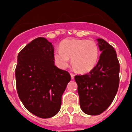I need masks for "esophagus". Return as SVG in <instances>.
<instances>
[{"label":"esophagus","mask_w":132,"mask_h":132,"mask_svg":"<svg viewBox=\"0 0 132 132\" xmlns=\"http://www.w3.org/2000/svg\"><path fill=\"white\" fill-rule=\"evenodd\" d=\"M70 76H71V79H73L75 78V74H73L72 72L70 73Z\"/></svg>","instance_id":"34e87169"}]
</instances>
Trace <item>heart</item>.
Returning a JSON list of instances; mask_svg holds the SVG:
<instances>
[{
  "label": "heart",
  "instance_id": "obj_1",
  "mask_svg": "<svg viewBox=\"0 0 132 132\" xmlns=\"http://www.w3.org/2000/svg\"><path fill=\"white\" fill-rule=\"evenodd\" d=\"M77 70L87 72L96 66L99 49L96 42L86 39H66L60 43V49L54 52L53 58L59 67L66 68L70 58Z\"/></svg>",
  "mask_w": 132,
  "mask_h": 132
}]
</instances>
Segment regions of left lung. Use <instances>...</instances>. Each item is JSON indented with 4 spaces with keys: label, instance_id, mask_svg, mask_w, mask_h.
<instances>
[{
    "label": "left lung",
    "instance_id": "8db88e82",
    "mask_svg": "<svg viewBox=\"0 0 132 132\" xmlns=\"http://www.w3.org/2000/svg\"><path fill=\"white\" fill-rule=\"evenodd\" d=\"M97 41L102 52L96 66L88 74L75 77L81 108L89 115H98L106 110L119 86L120 65L116 51L103 39Z\"/></svg>",
    "mask_w": 132,
    "mask_h": 132
}]
</instances>
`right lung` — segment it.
I'll use <instances>...</instances> for the list:
<instances>
[{
  "instance_id": "obj_1",
  "label": "right lung",
  "mask_w": 132,
  "mask_h": 132,
  "mask_svg": "<svg viewBox=\"0 0 132 132\" xmlns=\"http://www.w3.org/2000/svg\"><path fill=\"white\" fill-rule=\"evenodd\" d=\"M54 47L44 38L26 45L18 55L16 89L20 99L30 112L42 119L60 111L62 96L70 75L55 65Z\"/></svg>"
}]
</instances>
